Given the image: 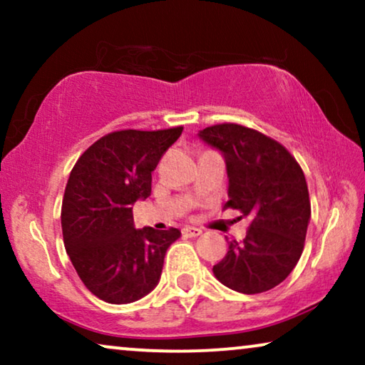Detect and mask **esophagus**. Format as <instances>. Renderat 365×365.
<instances>
[{"instance_id": "34e87169", "label": "esophagus", "mask_w": 365, "mask_h": 365, "mask_svg": "<svg viewBox=\"0 0 365 365\" xmlns=\"http://www.w3.org/2000/svg\"><path fill=\"white\" fill-rule=\"evenodd\" d=\"M182 234H184V236H187V237H197V236H201V234H202V229L194 227V226H186L182 229Z\"/></svg>"}]
</instances>
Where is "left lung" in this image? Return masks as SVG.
I'll list each match as a JSON object with an SVG mask.
<instances>
[{
  "label": "left lung",
  "instance_id": "obj_1",
  "mask_svg": "<svg viewBox=\"0 0 365 365\" xmlns=\"http://www.w3.org/2000/svg\"><path fill=\"white\" fill-rule=\"evenodd\" d=\"M197 136L226 161L224 207L251 217L244 241L229 242L227 254L212 267L214 276L236 292H266L292 272L302 254L311 221L302 169L282 144L239 124H216Z\"/></svg>",
  "mask_w": 365,
  "mask_h": 365
}]
</instances>
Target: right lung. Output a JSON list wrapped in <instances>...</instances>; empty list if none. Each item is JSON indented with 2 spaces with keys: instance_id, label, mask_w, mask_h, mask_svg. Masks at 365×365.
Instances as JSON below:
<instances>
[{
  "instance_id": "right-lung-1",
  "label": "right lung",
  "mask_w": 365,
  "mask_h": 365,
  "mask_svg": "<svg viewBox=\"0 0 365 365\" xmlns=\"http://www.w3.org/2000/svg\"><path fill=\"white\" fill-rule=\"evenodd\" d=\"M182 128L116 131L98 139L69 174L63 197L64 246L78 276L94 296L129 304L161 279L176 227H134L133 204L151 196L153 171Z\"/></svg>"
}]
</instances>
